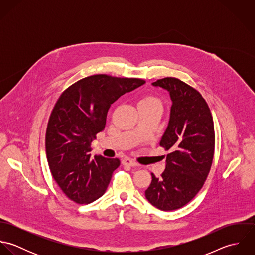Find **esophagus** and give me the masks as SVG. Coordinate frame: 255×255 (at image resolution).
Masks as SVG:
<instances>
[{
    "label": "esophagus",
    "mask_w": 255,
    "mask_h": 255,
    "mask_svg": "<svg viewBox=\"0 0 255 255\" xmlns=\"http://www.w3.org/2000/svg\"><path fill=\"white\" fill-rule=\"evenodd\" d=\"M123 165L125 166H129V167H136L137 166V163L135 161H133L132 159H129V158H125L123 159L122 161Z\"/></svg>",
    "instance_id": "obj_1"
}]
</instances>
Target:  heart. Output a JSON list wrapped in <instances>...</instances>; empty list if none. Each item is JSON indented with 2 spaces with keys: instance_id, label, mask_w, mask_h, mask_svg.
Segmentation results:
<instances>
[{
  "instance_id": "1",
  "label": "heart",
  "mask_w": 255,
  "mask_h": 255,
  "mask_svg": "<svg viewBox=\"0 0 255 255\" xmlns=\"http://www.w3.org/2000/svg\"><path fill=\"white\" fill-rule=\"evenodd\" d=\"M141 104H157V105H161V101L154 96H146L144 98H142L140 100Z\"/></svg>"
}]
</instances>
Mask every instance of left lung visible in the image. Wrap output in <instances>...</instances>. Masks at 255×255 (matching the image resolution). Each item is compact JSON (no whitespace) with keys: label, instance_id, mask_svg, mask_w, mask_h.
<instances>
[{"label":"left lung","instance_id":"1","mask_svg":"<svg viewBox=\"0 0 255 255\" xmlns=\"http://www.w3.org/2000/svg\"><path fill=\"white\" fill-rule=\"evenodd\" d=\"M167 90L172 100L168 127L160 146L170 153L160 178L151 174L147 200L163 211L179 209L201 189L209 174L215 148L214 124L201 94L175 77L152 83Z\"/></svg>","mask_w":255,"mask_h":255}]
</instances>
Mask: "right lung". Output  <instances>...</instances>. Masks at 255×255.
<instances>
[{"instance_id": "right-lung-1", "label": "right lung", "mask_w": 255, "mask_h": 255, "mask_svg": "<svg viewBox=\"0 0 255 255\" xmlns=\"http://www.w3.org/2000/svg\"><path fill=\"white\" fill-rule=\"evenodd\" d=\"M144 83L95 74L76 81L58 99L47 126L46 154L54 180L71 200L88 204L105 193L121 162L91 157V142L105 128L111 104Z\"/></svg>"}]
</instances>
